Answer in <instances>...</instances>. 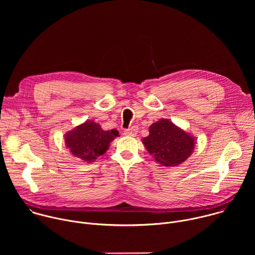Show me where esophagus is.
<instances>
[{
	"label": "esophagus",
	"instance_id": "34e87169",
	"mask_svg": "<svg viewBox=\"0 0 255 255\" xmlns=\"http://www.w3.org/2000/svg\"><path fill=\"white\" fill-rule=\"evenodd\" d=\"M137 132H138V127L137 126H132L129 129H126L124 131V135H126V136H136Z\"/></svg>",
	"mask_w": 255,
	"mask_h": 255
}]
</instances>
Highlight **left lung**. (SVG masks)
I'll list each match as a JSON object with an SVG mask.
<instances>
[{"instance_id":"1","label":"left lung","mask_w":255,"mask_h":255,"mask_svg":"<svg viewBox=\"0 0 255 255\" xmlns=\"http://www.w3.org/2000/svg\"><path fill=\"white\" fill-rule=\"evenodd\" d=\"M142 142L160 165L168 167L183 163L195 148V137L168 119L153 123L149 127V135Z\"/></svg>"}]
</instances>
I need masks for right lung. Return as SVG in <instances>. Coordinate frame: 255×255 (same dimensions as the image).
I'll use <instances>...</instances> for the list:
<instances>
[{"label":"right lung","mask_w":255,"mask_h":255,"mask_svg":"<svg viewBox=\"0 0 255 255\" xmlns=\"http://www.w3.org/2000/svg\"><path fill=\"white\" fill-rule=\"evenodd\" d=\"M118 134L117 130L105 131L100 124L89 120L64 135L65 146L74 156L86 162H94L108 150Z\"/></svg>","instance_id":"right-lung-1"}]
</instances>
